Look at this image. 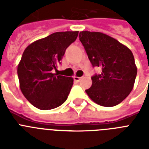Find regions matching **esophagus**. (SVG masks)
I'll return each mask as SVG.
<instances>
[{"label":"esophagus","mask_w":149,"mask_h":149,"mask_svg":"<svg viewBox=\"0 0 149 149\" xmlns=\"http://www.w3.org/2000/svg\"><path fill=\"white\" fill-rule=\"evenodd\" d=\"M73 78H74L75 81H77V82H79L80 81V79H82V77H74Z\"/></svg>","instance_id":"1"}]
</instances>
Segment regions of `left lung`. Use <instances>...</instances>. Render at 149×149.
I'll list each match as a JSON object with an SVG mask.
<instances>
[{"mask_svg":"<svg viewBox=\"0 0 149 149\" xmlns=\"http://www.w3.org/2000/svg\"><path fill=\"white\" fill-rule=\"evenodd\" d=\"M79 40L93 66L102 69L92 77V86L86 93L103 107L122 102L134 87L137 67L132 51L115 38L97 31H80Z\"/></svg>","mask_w":149,"mask_h":149,"instance_id":"obj_1","label":"left lung"}]
</instances>
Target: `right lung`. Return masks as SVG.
<instances>
[{"label":"right lung","instance_id":"obj_1","mask_svg":"<svg viewBox=\"0 0 149 149\" xmlns=\"http://www.w3.org/2000/svg\"><path fill=\"white\" fill-rule=\"evenodd\" d=\"M78 33V31L55 32L31 43L24 49L17 65L20 89L24 97L37 108L51 110L67 99L73 79L53 71Z\"/></svg>","mask_w":149,"mask_h":149}]
</instances>
